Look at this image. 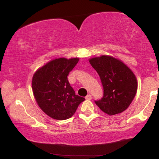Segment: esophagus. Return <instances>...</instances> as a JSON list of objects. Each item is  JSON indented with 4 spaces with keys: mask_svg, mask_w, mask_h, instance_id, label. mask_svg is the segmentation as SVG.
Here are the masks:
<instances>
[{
    "mask_svg": "<svg viewBox=\"0 0 159 159\" xmlns=\"http://www.w3.org/2000/svg\"><path fill=\"white\" fill-rule=\"evenodd\" d=\"M85 99H88V100H90V99H92V95H91L90 94H88V95L85 97Z\"/></svg>",
    "mask_w": 159,
    "mask_h": 159,
    "instance_id": "obj_1",
    "label": "esophagus"
}]
</instances>
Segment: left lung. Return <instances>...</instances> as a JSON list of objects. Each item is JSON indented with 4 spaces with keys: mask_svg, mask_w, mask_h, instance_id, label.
Masks as SVG:
<instances>
[{
    "mask_svg": "<svg viewBox=\"0 0 159 159\" xmlns=\"http://www.w3.org/2000/svg\"><path fill=\"white\" fill-rule=\"evenodd\" d=\"M90 63L96 70L103 86V97L95 104L109 115L123 112L136 95L138 81L133 71L122 61L111 56L92 58Z\"/></svg>",
    "mask_w": 159,
    "mask_h": 159,
    "instance_id": "obj_1",
    "label": "left lung"
}]
</instances>
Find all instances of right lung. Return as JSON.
I'll return each mask as SVG.
<instances>
[{"mask_svg": "<svg viewBox=\"0 0 159 159\" xmlns=\"http://www.w3.org/2000/svg\"><path fill=\"white\" fill-rule=\"evenodd\" d=\"M79 58H59L37 70L32 79L34 98L43 111L57 120L73 116L84 98L76 95L67 79Z\"/></svg>", "mask_w": 159, "mask_h": 159, "instance_id": "1", "label": "right lung"}]
</instances>
